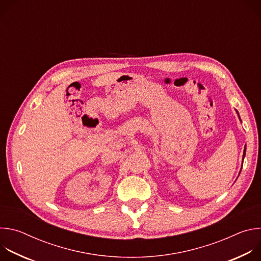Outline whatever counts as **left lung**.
<instances>
[{
  "label": "left lung",
  "mask_w": 261,
  "mask_h": 261,
  "mask_svg": "<svg viewBox=\"0 0 261 261\" xmlns=\"http://www.w3.org/2000/svg\"><path fill=\"white\" fill-rule=\"evenodd\" d=\"M245 152H246V147H245ZM245 155V154H244Z\"/></svg>",
  "instance_id": "obj_1"
}]
</instances>
